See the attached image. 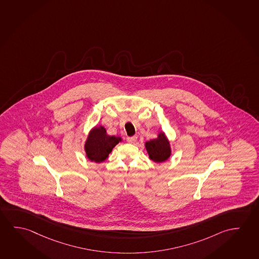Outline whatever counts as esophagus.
<instances>
[{"label":"esophagus","mask_w":259,"mask_h":259,"mask_svg":"<svg viewBox=\"0 0 259 259\" xmlns=\"http://www.w3.org/2000/svg\"><path fill=\"white\" fill-rule=\"evenodd\" d=\"M137 140H138V138H137L136 136H134V137H130V138H127V141L128 143L134 144L136 141H137Z\"/></svg>","instance_id":"34e87169"}]
</instances>
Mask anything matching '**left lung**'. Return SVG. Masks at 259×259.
Returning <instances> with one entry per match:
<instances>
[{
	"instance_id": "obj_1",
	"label": "left lung",
	"mask_w": 259,
	"mask_h": 259,
	"mask_svg": "<svg viewBox=\"0 0 259 259\" xmlns=\"http://www.w3.org/2000/svg\"><path fill=\"white\" fill-rule=\"evenodd\" d=\"M145 148L150 160L155 163H163L168 160L172 154L168 138L164 132H159L156 139L145 142Z\"/></svg>"
}]
</instances>
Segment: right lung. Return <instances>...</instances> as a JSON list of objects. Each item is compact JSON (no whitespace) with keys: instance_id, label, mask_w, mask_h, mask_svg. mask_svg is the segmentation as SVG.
<instances>
[{"instance_id":"obj_1","label":"right lung","mask_w":259,"mask_h":259,"mask_svg":"<svg viewBox=\"0 0 259 259\" xmlns=\"http://www.w3.org/2000/svg\"><path fill=\"white\" fill-rule=\"evenodd\" d=\"M120 141H122L120 137L108 135L106 128L102 125L92 127L83 148L85 156L91 162L100 164L106 160L113 148Z\"/></svg>"}]
</instances>
